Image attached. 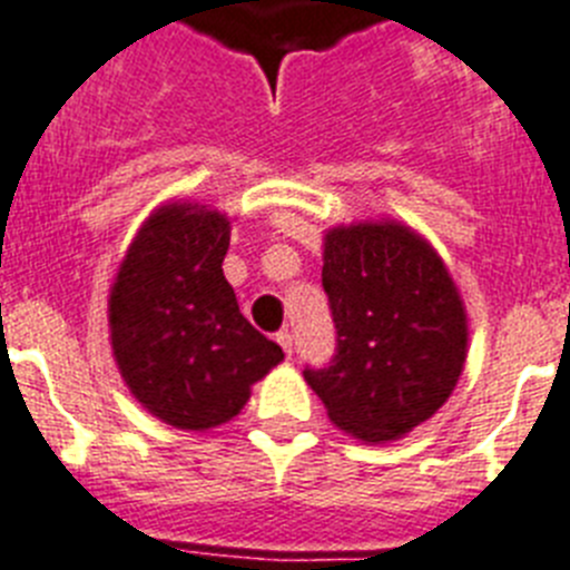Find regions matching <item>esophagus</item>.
I'll list each match as a JSON object with an SVG mask.
<instances>
[{
  "label": "esophagus",
  "mask_w": 570,
  "mask_h": 570,
  "mask_svg": "<svg viewBox=\"0 0 570 570\" xmlns=\"http://www.w3.org/2000/svg\"><path fill=\"white\" fill-rule=\"evenodd\" d=\"M276 343L282 345V352L288 354V357H291V354H294V337H291V332H279V334H276Z\"/></svg>",
  "instance_id": "obj_1"
}]
</instances>
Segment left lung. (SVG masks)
Listing matches in <instances>:
<instances>
[{"label":"left lung","mask_w":570,"mask_h":570,"mask_svg":"<svg viewBox=\"0 0 570 570\" xmlns=\"http://www.w3.org/2000/svg\"><path fill=\"white\" fill-rule=\"evenodd\" d=\"M323 288L337 328L305 381L340 430L383 444L435 415L459 383L466 314L444 262L395 222L325 233Z\"/></svg>","instance_id":"1"}]
</instances>
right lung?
Listing matches in <instances>:
<instances>
[{
  "label": "right lung",
  "mask_w": 570,
  "mask_h": 570,
  "mask_svg": "<svg viewBox=\"0 0 570 570\" xmlns=\"http://www.w3.org/2000/svg\"><path fill=\"white\" fill-rule=\"evenodd\" d=\"M230 222L193 204L160 207L126 253L109 296L111 348L132 395L164 424L210 430L242 412L279 363L238 311L222 262Z\"/></svg>",
  "instance_id": "add662e5"
}]
</instances>
